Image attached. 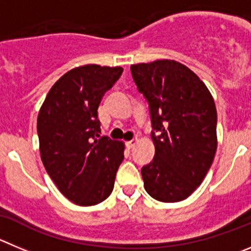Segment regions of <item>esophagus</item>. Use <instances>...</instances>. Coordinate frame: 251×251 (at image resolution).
<instances>
[{
  "instance_id": "esophagus-1",
  "label": "esophagus",
  "mask_w": 251,
  "mask_h": 251,
  "mask_svg": "<svg viewBox=\"0 0 251 251\" xmlns=\"http://www.w3.org/2000/svg\"><path fill=\"white\" fill-rule=\"evenodd\" d=\"M137 142H139V140H137V139H132V140H131V141L126 142V146H127L128 149H133V147H135V145H136Z\"/></svg>"
}]
</instances>
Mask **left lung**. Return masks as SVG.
Segmentation results:
<instances>
[{"instance_id":"1","label":"left lung","mask_w":251,"mask_h":251,"mask_svg":"<svg viewBox=\"0 0 251 251\" xmlns=\"http://www.w3.org/2000/svg\"><path fill=\"white\" fill-rule=\"evenodd\" d=\"M149 102L152 162L141 168L147 193L160 202L188 198L203 182L217 151V109L209 90L175 60L131 65Z\"/></svg>"}]
</instances>
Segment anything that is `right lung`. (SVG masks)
<instances>
[{"mask_svg":"<svg viewBox=\"0 0 251 251\" xmlns=\"http://www.w3.org/2000/svg\"><path fill=\"white\" fill-rule=\"evenodd\" d=\"M120 67L75 68L51 86L37 120L42 162L63 196L78 205L101 203L114 189L124 144L100 136L98 107Z\"/></svg>","mask_w":251,"mask_h":251,"instance_id":"1","label":"right lung"}]
</instances>
